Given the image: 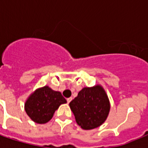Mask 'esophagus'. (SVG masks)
<instances>
[{"instance_id":"34e87169","label":"esophagus","mask_w":148,"mask_h":148,"mask_svg":"<svg viewBox=\"0 0 148 148\" xmlns=\"http://www.w3.org/2000/svg\"><path fill=\"white\" fill-rule=\"evenodd\" d=\"M67 103H69L70 102H71V101H72V97H69V98H67Z\"/></svg>"}]
</instances>
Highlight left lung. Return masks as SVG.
<instances>
[{
	"mask_svg": "<svg viewBox=\"0 0 148 148\" xmlns=\"http://www.w3.org/2000/svg\"><path fill=\"white\" fill-rule=\"evenodd\" d=\"M69 105L77 124L84 130L97 128L103 124L110 109L108 95L100 84L84 88Z\"/></svg>",
	"mask_w": 148,
	"mask_h": 148,
	"instance_id": "8db88e82",
	"label": "left lung"
}]
</instances>
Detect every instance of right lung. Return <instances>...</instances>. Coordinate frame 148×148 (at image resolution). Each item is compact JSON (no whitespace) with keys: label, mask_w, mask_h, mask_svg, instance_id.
Listing matches in <instances>:
<instances>
[{"label":"right lung","mask_w":148,"mask_h":148,"mask_svg":"<svg viewBox=\"0 0 148 148\" xmlns=\"http://www.w3.org/2000/svg\"><path fill=\"white\" fill-rule=\"evenodd\" d=\"M67 103L60 91L52 90L48 86L36 89L25 101L24 110L33 121L45 124L53 117L60 104Z\"/></svg>","instance_id":"add662e5"}]
</instances>
